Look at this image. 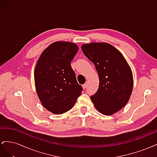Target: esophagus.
I'll return each instance as SVG.
<instances>
[{"mask_svg":"<svg viewBox=\"0 0 157 157\" xmlns=\"http://www.w3.org/2000/svg\"><path fill=\"white\" fill-rule=\"evenodd\" d=\"M87 87V83H86V84H83L82 85V88H83V89H86V88Z\"/></svg>","mask_w":157,"mask_h":157,"instance_id":"obj_1","label":"esophagus"}]
</instances>
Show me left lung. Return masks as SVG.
<instances>
[{
    "label": "left lung",
    "mask_w": 157,
    "mask_h": 157,
    "mask_svg": "<svg viewBox=\"0 0 157 157\" xmlns=\"http://www.w3.org/2000/svg\"><path fill=\"white\" fill-rule=\"evenodd\" d=\"M81 49L98 74V90L90 97L95 107L105 115L120 111L129 100L134 86L132 70L124 56L107 42L84 44Z\"/></svg>",
    "instance_id": "left-lung-1"
}]
</instances>
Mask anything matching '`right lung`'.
I'll return each mask as SVG.
<instances>
[{
  "label": "right lung",
  "instance_id": "add662e5",
  "mask_svg": "<svg viewBox=\"0 0 157 157\" xmlns=\"http://www.w3.org/2000/svg\"><path fill=\"white\" fill-rule=\"evenodd\" d=\"M78 50L70 42L57 41L42 52L35 69V84L42 105L60 115L74 106L82 88L77 82L71 62Z\"/></svg>",
  "mask_w": 157,
  "mask_h": 157
}]
</instances>
